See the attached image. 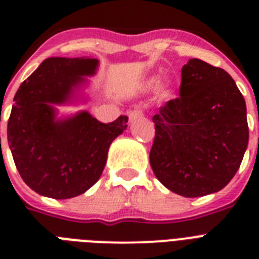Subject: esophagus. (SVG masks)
<instances>
[{"mask_svg":"<svg viewBox=\"0 0 259 259\" xmlns=\"http://www.w3.org/2000/svg\"><path fill=\"white\" fill-rule=\"evenodd\" d=\"M143 115H144L143 111H141V110H139V109H135V110H132V111H130V113H128V118H130V122H134V120L141 118Z\"/></svg>","mask_w":259,"mask_h":259,"instance_id":"obj_1","label":"esophagus"}]
</instances>
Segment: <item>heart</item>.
I'll return each instance as SVG.
<instances>
[{
	"instance_id": "1",
	"label": "heart",
	"mask_w": 259,
	"mask_h": 259,
	"mask_svg": "<svg viewBox=\"0 0 259 259\" xmlns=\"http://www.w3.org/2000/svg\"><path fill=\"white\" fill-rule=\"evenodd\" d=\"M158 83L157 77H150L149 81H148V85L149 87H155ZM172 95V89H171V85L168 83H164L159 87V96L162 98H168Z\"/></svg>"
}]
</instances>
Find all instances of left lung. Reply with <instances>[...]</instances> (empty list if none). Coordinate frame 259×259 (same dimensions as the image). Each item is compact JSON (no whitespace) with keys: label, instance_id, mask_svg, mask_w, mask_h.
<instances>
[{"label":"left lung","instance_id":"1","mask_svg":"<svg viewBox=\"0 0 259 259\" xmlns=\"http://www.w3.org/2000/svg\"><path fill=\"white\" fill-rule=\"evenodd\" d=\"M153 122V172L183 197L223 189L248 148L246 105L235 80L197 58L183 66L180 97L161 107Z\"/></svg>","mask_w":259,"mask_h":259}]
</instances>
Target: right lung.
Instances as JSON below:
<instances>
[{
	"mask_svg": "<svg viewBox=\"0 0 259 259\" xmlns=\"http://www.w3.org/2000/svg\"><path fill=\"white\" fill-rule=\"evenodd\" d=\"M98 65L91 57L47 58L15 93L9 146L22 179L41 196L66 200L88 191L104 171L111 143L127 128L124 115L109 124L87 110L59 116L58 106L88 101L87 77Z\"/></svg>",
	"mask_w": 259,
	"mask_h": 259,
	"instance_id": "right-lung-1",
	"label": "right lung"
}]
</instances>
